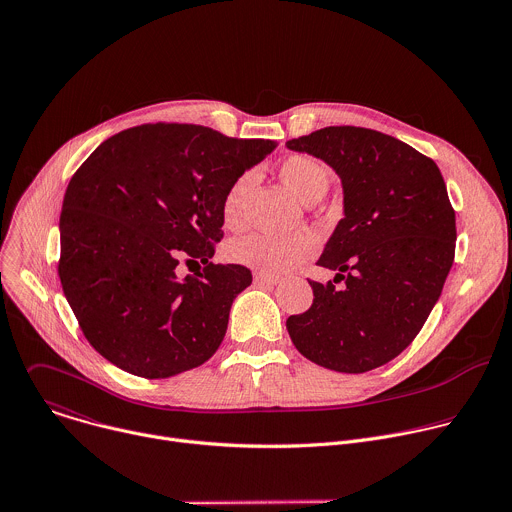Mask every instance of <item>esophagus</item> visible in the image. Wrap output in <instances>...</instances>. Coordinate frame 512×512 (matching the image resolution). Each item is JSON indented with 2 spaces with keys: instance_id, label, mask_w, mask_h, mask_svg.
Wrapping results in <instances>:
<instances>
[{
  "instance_id": "1",
  "label": "esophagus",
  "mask_w": 512,
  "mask_h": 512,
  "mask_svg": "<svg viewBox=\"0 0 512 512\" xmlns=\"http://www.w3.org/2000/svg\"><path fill=\"white\" fill-rule=\"evenodd\" d=\"M253 279H255L257 285H273V283L279 281V275H271V273H261V271H257V273L253 275Z\"/></svg>"
}]
</instances>
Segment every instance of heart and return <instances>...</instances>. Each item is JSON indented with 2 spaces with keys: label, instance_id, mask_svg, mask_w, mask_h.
<instances>
[{
  "label": "heart",
  "instance_id": "1",
  "mask_svg": "<svg viewBox=\"0 0 512 512\" xmlns=\"http://www.w3.org/2000/svg\"><path fill=\"white\" fill-rule=\"evenodd\" d=\"M279 176L283 184L306 204L320 200L330 186L328 168L320 160L304 154L285 158L279 164ZM253 182L255 174L243 172L225 192L223 223L229 231H239L245 225V202ZM316 247L318 241L310 233H294L283 237L251 233L235 239L227 247V257L237 265L275 275L312 257L316 253Z\"/></svg>",
  "mask_w": 512,
  "mask_h": 512
}]
</instances>
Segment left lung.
<instances>
[{"mask_svg":"<svg viewBox=\"0 0 512 512\" xmlns=\"http://www.w3.org/2000/svg\"><path fill=\"white\" fill-rule=\"evenodd\" d=\"M285 145L324 160L344 190V218L318 259L336 277L310 281L314 304L285 322L291 342L330 371L383 367L419 334L454 263L456 212L442 172L364 127H324Z\"/></svg>","mask_w":512,"mask_h":512,"instance_id":"1","label":"left lung"}]
</instances>
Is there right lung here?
<instances>
[{
    "label": "right lung",
    "instance_id": "right-lung-1",
    "mask_svg": "<svg viewBox=\"0 0 512 512\" xmlns=\"http://www.w3.org/2000/svg\"><path fill=\"white\" fill-rule=\"evenodd\" d=\"M202 125L125 129L70 178L60 214L58 275L91 346L143 379H168L221 346L233 300L251 285L243 265H214L223 198L275 150ZM180 258L198 278L175 277Z\"/></svg>",
    "mask_w": 512,
    "mask_h": 512
}]
</instances>
